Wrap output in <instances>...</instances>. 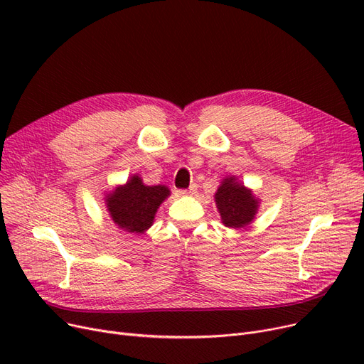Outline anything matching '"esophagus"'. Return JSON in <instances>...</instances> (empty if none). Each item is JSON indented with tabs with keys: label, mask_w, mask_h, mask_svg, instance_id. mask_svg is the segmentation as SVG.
Wrapping results in <instances>:
<instances>
[{
	"label": "esophagus",
	"mask_w": 364,
	"mask_h": 364,
	"mask_svg": "<svg viewBox=\"0 0 364 364\" xmlns=\"http://www.w3.org/2000/svg\"><path fill=\"white\" fill-rule=\"evenodd\" d=\"M196 192V186H190V188H181V190H177V193L181 195V196H190L193 195Z\"/></svg>",
	"instance_id": "esophagus-1"
}]
</instances>
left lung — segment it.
Wrapping results in <instances>:
<instances>
[{"label":"left lung","instance_id":"8db88e82","mask_svg":"<svg viewBox=\"0 0 364 364\" xmlns=\"http://www.w3.org/2000/svg\"><path fill=\"white\" fill-rule=\"evenodd\" d=\"M215 203L225 227L242 228L251 224L258 211L259 200L236 177L223 180L215 193Z\"/></svg>","mask_w":364,"mask_h":364}]
</instances>
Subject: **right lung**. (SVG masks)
<instances>
[{"instance_id":"add662e5","label":"right lung","mask_w":364,"mask_h":364,"mask_svg":"<svg viewBox=\"0 0 364 364\" xmlns=\"http://www.w3.org/2000/svg\"><path fill=\"white\" fill-rule=\"evenodd\" d=\"M168 196L166 186H146L139 176H132L106 196V205L110 218L122 230L144 233L153 224L159 205Z\"/></svg>"}]
</instances>
